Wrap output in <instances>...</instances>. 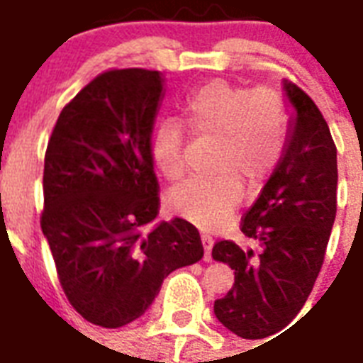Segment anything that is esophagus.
Here are the masks:
<instances>
[{"label": "esophagus", "instance_id": "esophagus-1", "mask_svg": "<svg viewBox=\"0 0 363 363\" xmlns=\"http://www.w3.org/2000/svg\"><path fill=\"white\" fill-rule=\"evenodd\" d=\"M201 243H203V251H206V255H203V259H206L207 262L211 261V249H213V238L207 236V234H203L201 236Z\"/></svg>", "mask_w": 363, "mask_h": 363}]
</instances>
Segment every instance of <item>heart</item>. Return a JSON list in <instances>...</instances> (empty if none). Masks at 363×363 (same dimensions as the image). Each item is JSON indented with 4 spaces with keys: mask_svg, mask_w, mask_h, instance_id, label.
<instances>
[{
    "mask_svg": "<svg viewBox=\"0 0 363 363\" xmlns=\"http://www.w3.org/2000/svg\"><path fill=\"white\" fill-rule=\"evenodd\" d=\"M184 121L192 135L220 145L213 181H188L171 194V207L192 225L215 230L225 225L242 200L240 181L261 188L284 154L286 112L272 89L249 91L215 79L186 101ZM152 160L167 181L184 175V135L165 123L152 137Z\"/></svg>",
    "mask_w": 363,
    "mask_h": 363,
    "instance_id": "obj_1",
    "label": "heart"
}]
</instances>
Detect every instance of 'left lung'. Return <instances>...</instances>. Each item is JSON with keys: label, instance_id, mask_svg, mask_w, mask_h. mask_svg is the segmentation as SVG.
Here are the masks:
<instances>
[{"label": "left lung", "instance_id": "left-lung-1", "mask_svg": "<svg viewBox=\"0 0 363 363\" xmlns=\"http://www.w3.org/2000/svg\"><path fill=\"white\" fill-rule=\"evenodd\" d=\"M293 116L280 162L245 213L242 232L257 247L217 242L213 259L234 270L215 316L242 339L284 329L311 295L337 213V148L311 96L284 79Z\"/></svg>", "mask_w": 363, "mask_h": 363}]
</instances>
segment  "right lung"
<instances>
[{"label": "right lung", "mask_w": 363, "mask_h": 363, "mask_svg": "<svg viewBox=\"0 0 363 363\" xmlns=\"http://www.w3.org/2000/svg\"><path fill=\"white\" fill-rule=\"evenodd\" d=\"M163 96L162 72H104L66 104L47 145L41 230L70 304L101 328L143 316L173 270L203 257L188 220L154 225Z\"/></svg>", "instance_id": "1"}]
</instances>
